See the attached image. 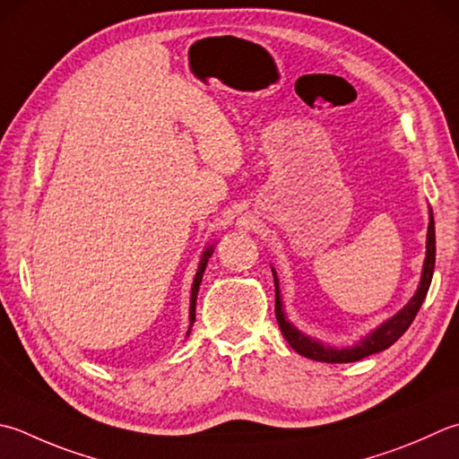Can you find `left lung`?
<instances>
[{
  "mask_svg": "<svg viewBox=\"0 0 459 459\" xmlns=\"http://www.w3.org/2000/svg\"><path fill=\"white\" fill-rule=\"evenodd\" d=\"M434 264H436V227H434V212L429 209V222H428V237H426V258H424V266H421V276H420V284L416 294L411 296L410 302L394 314L392 318H388L378 328H374L370 334H366L364 338L358 340L352 346H330V344H322L320 340L312 338L308 334H304L299 328H296L292 322L289 320L284 312V304H282V296H281V284H278V276L276 271L273 268V276H274V292H276V302H274V312H276V320L278 326L282 330V336L286 338V342L292 346L300 356L310 358V360L316 362H328V364H344V362H358L362 358L382 352V350L390 348L396 340L410 328L411 322H414L416 314L424 302L429 282H432L434 276Z\"/></svg>",
  "mask_w": 459,
  "mask_h": 459,
  "instance_id": "left-lung-1",
  "label": "left lung"
}]
</instances>
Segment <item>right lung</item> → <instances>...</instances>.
<instances>
[{
	"instance_id": "obj_1",
	"label": "right lung",
	"mask_w": 459,
	"mask_h": 459,
	"mask_svg": "<svg viewBox=\"0 0 459 459\" xmlns=\"http://www.w3.org/2000/svg\"><path fill=\"white\" fill-rule=\"evenodd\" d=\"M212 250H214V245H209L201 255V263H199V268H196V274H195V281H193V286H191V307H188V320H191V326H188V332L186 336L191 334V328L195 325V308H196V294H199V286H201V281H203V274H204V268H206V263H209V258L212 256Z\"/></svg>"
}]
</instances>
